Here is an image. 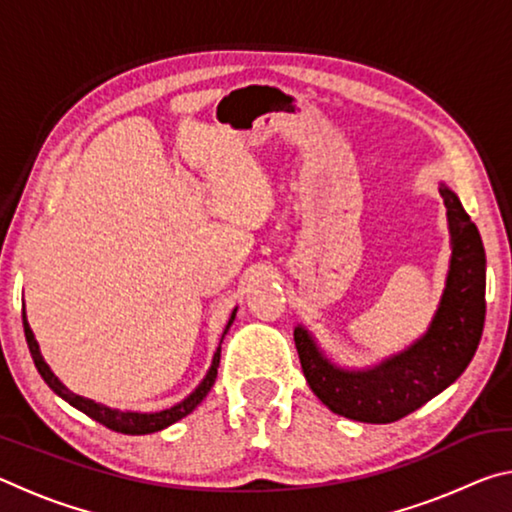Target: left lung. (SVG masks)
<instances>
[{
	"mask_svg": "<svg viewBox=\"0 0 512 512\" xmlns=\"http://www.w3.org/2000/svg\"><path fill=\"white\" fill-rule=\"evenodd\" d=\"M452 232L445 293L427 334L377 366L345 370L329 361L305 327L293 329L307 384L343 418L388 424L420 409L463 375L485 323V250L476 225L452 189L440 185Z\"/></svg>",
	"mask_w": 512,
	"mask_h": 512,
	"instance_id": "8db88e82",
	"label": "left lung"
}]
</instances>
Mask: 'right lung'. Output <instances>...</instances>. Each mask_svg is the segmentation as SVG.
Segmentation results:
<instances>
[{
  "mask_svg": "<svg viewBox=\"0 0 512 512\" xmlns=\"http://www.w3.org/2000/svg\"><path fill=\"white\" fill-rule=\"evenodd\" d=\"M237 309L232 311V316L228 320V325L223 329V336L228 334V329L232 325V320H235ZM22 323H24V336H27V343H29V352L33 357V363H36V368L40 372V377L47 381V386L54 391L58 397H63L65 402H69L74 406V409L83 411L88 418L101 422L103 427H108L117 433H128V436H142V433H153V431H160L164 427H169V424L178 422L180 418H185V415L192 413L198 404L203 402V397L210 393V388L214 386V379H216V368H219V361H221V343L219 348H216L214 357H212V366L207 370V375L203 377L201 384H198L192 393H189L183 402L169 406V409H162V411H153V413H142V411H126V409H112V406H106L101 402H94L90 397H83V395H76L69 391V388L60 381L51 368L45 363L38 348V341L36 336H33L31 327L27 323V314L22 311ZM223 341V339H221Z\"/></svg>",
  "mask_w": 512,
  "mask_h": 512,
  "instance_id": "right-lung-1",
  "label": "right lung"
}]
</instances>
